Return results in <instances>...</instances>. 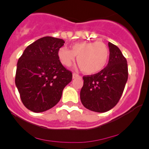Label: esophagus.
<instances>
[{"label":"esophagus","instance_id":"1","mask_svg":"<svg viewBox=\"0 0 149 149\" xmlns=\"http://www.w3.org/2000/svg\"><path fill=\"white\" fill-rule=\"evenodd\" d=\"M79 77V75L77 74H76V73L72 74V77H73V79L76 78V77Z\"/></svg>","mask_w":149,"mask_h":149}]
</instances>
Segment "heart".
I'll use <instances>...</instances> for the list:
<instances>
[{
    "instance_id": "b5f03b06",
    "label": "heart",
    "mask_w": 149,
    "mask_h": 149,
    "mask_svg": "<svg viewBox=\"0 0 149 149\" xmlns=\"http://www.w3.org/2000/svg\"><path fill=\"white\" fill-rule=\"evenodd\" d=\"M108 48L100 42H77L71 46V50L61 47L58 57L63 65L70 66L77 56V62L84 73H98L104 68L109 60Z\"/></svg>"
}]
</instances>
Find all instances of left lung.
Returning <instances> with one entry per match:
<instances>
[{
	"mask_svg": "<svg viewBox=\"0 0 149 149\" xmlns=\"http://www.w3.org/2000/svg\"><path fill=\"white\" fill-rule=\"evenodd\" d=\"M108 64L98 73L84 76L81 90V103L88 110L104 113L117 104L127 81L128 70L125 57L116 45L108 43Z\"/></svg>",
	"mask_w": 149,
	"mask_h": 149,
	"instance_id": "left-lung-1",
	"label": "left lung"
}]
</instances>
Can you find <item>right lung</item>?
Here are the masks:
<instances>
[{"instance_id":"add662e5","label":"right lung","mask_w":149,"mask_h":149,"mask_svg":"<svg viewBox=\"0 0 149 149\" xmlns=\"http://www.w3.org/2000/svg\"><path fill=\"white\" fill-rule=\"evenodd\" d=\"M65 42L45 36L28 45L17 63L15 86L28 110L41 113L60 101L72 73L62 65L58 51Z\"/></svg>"}]
</instances>
